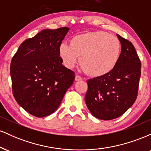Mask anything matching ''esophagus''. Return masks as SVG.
<instances>
[{
	"instance_id": "1",
	"label": "esophagus",
	"mask_w": 151,
	"mask_h": 151,
	"mask_svg": "<svg viewBox=\"0 0 151 151\" xmlns=\"http://www.w3.org/2000/svg\"><path fill=\"white\" fill-rule=\"evenodd\" d=\"M81 79H82V78H81L79 75L75 76V81H80Z\"/></svg>"
}]
</instances>
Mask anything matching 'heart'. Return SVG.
I'll use <instances>...</instances> for the list:
<instances>
[{
    "label": "heart",
    "instance_id": "heart-1",
    "mask_svg": "<svg viewBox=\"0 0 151 151\" xmlns=\"http://www.w3.org/2000/svg\"><path fill=\"white\" fill-rule=\"evenodd\" d=\"M121 53V43L116 36L104 31L89 32L74 36L70 44L62 42L59 55L67 68L79 62L86 72L93 77H101L116 66Z\"/></svg>",
    "mask_w": 151,
    "mask_h": 151
}]
</instances>
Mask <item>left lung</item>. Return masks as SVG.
<instances>
[{
    "label": "left lung",
    "instance_id": "left-lung-1",
    "mask_svg": "<svg viewBox=\"0 0 151 151\" xmlns=\"http://www.w3.org/2000/svg\"><path fill=\"white\" fill-rule=\"evenodd\" d=\"M121 45L119 60L109 74L87 80L86 104L93 116L111 120L123 115L138 95L141 63L133 44L117 34Z\"/></svg>",
    "mask_w": 151,
    "mask_h": 151
}]
</instances>
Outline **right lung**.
<instances>
[{
  "mask_svg": "<svg viewBox=\"0 0 151 151\" xmlns=\"http://www.w3.org/2000/svg\"><path fill=\"white\" fill-rule=\"evenodd\" d=\"M70 28L45 29L20 45L10 64L17 103L31 115L52 114L73 84L74 72L62 65L59 47Z\"/></svg>",
  "mask_w": 151,
  "mask_h": 151,
  "instance_id": "right-lung-1",
  "label": "right lung"
}]
</instances>
